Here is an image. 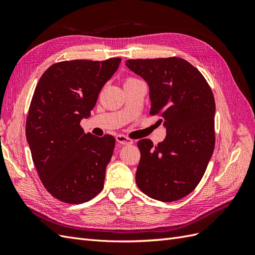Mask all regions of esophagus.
<instances>
[{
	"instance_id": "34e87169",
	"label": "esophagus",
	"mask_w": 255,
	"mask_h": 255,
	"mask_svg": "<svg viewBox=\"0 0 255 255\" xmlns=\"http://www.w3.org/2000/svg\"><path fill=\"white\" fill-rule=\"evenodd\" d=\"M116 140H117V142L120 144H132L133 143V140L130 139V138H128L127 136H123V135L116 136Z\"/></svg>"
}]
</instances>
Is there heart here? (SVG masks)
I'll return each mask as SVG.
<instances>
[{"mask_svg":"<svg viewBox=\"0 0 255 255\" xmlns=\"http://www.w3.org/2000/svg\"><path fill=\"white\" fill-rule=\"evenodd\" d=\"M135 81H138V80H137V79H135V78H128V79L126 80L125 84H127V83H130V82H135Z\"/></svg>","mask_w":255,"mask_h":255,"instance_id":"heart-1","label":"heart"}]
</instances>
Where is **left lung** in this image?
<instances>
[{"instance_id": "obj_1", "label": "left lung", "mask_w": 255, "mask_h": 255, "mask_svg": "<svg viewBox=\"0 0 255 255\" xmlns=\"http://www.w3.org/2000/svg\"><path fill=\"white\" fill-rule=\"evenodd\" d=\"M126 65L148 83L150 115L164 122V141L137 142L136 183L152 199L172 202L201 181L215 148V99L202 73L180 57L128 59Z\"/></svg>"}]
</instances>
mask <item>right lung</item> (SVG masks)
I'll use <instances>...</instances> for the list:
<instances>
[{
    "label": "right lung",
    "mask_w": 255,
    "mask_h": 255,
    "mask_svg": "<svg viewBox=\"0 0 255 255\" xmlns=\"http://www.w3.org/2000/svg\"><path fill=\"white\" fill-rule=\"evenodd\" d=\"M120 61H60L44 71L35 88L26 139L43 186L59 201L87 202L103 189L116 140L109 134H85L80 122L90 116Z\"/></svg>",
    "instance_id": "right-lung-1"
}]
</instances>
